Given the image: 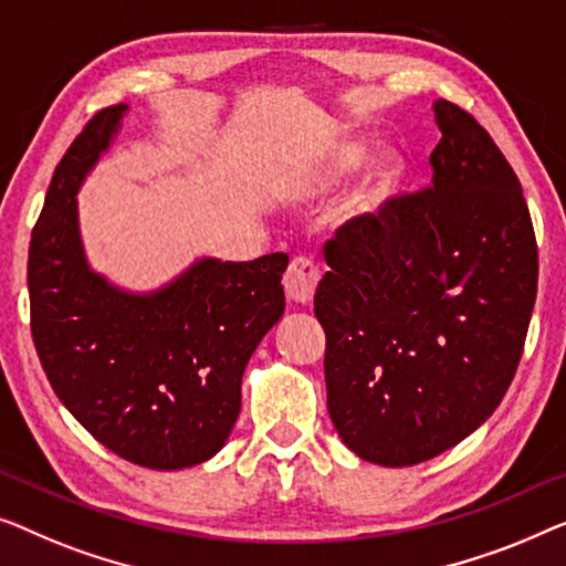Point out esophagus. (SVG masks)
<instances>
[{
    "label": "esophagus",
    "instance_id": "esophagus-1",
    "mask_svg": "<svg viewBox=\"0 0 566 566\" xmlns=\"http://www.w3.org/2000/svg\"><path fill=\"white\" fill-rule=\"evenodd\" d=\"M317 284H321V266L310 256H294L284 272L286 297L307 305L315 297Z\"/></svg>",
    "mask_w": 566,
    "mask_h": 566
}]
</instances>
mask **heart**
<instances>
[{
	"instance_id": "heart-1",
	"label": "heart",
	"mask_w": 566,
	"mask_h": 566,
	"mask_svg": "<svg viewBox=\"0 0 566 566\" xmlns=\"http://www.w3.org/2000/svg\"><path fill=\"white\" fill-rule=\"evenodd\" d=\"M361 158L364 156L359 148H354V146L340 148L338 154L333 156L328 169L317 177V187H328L333 179L340 177V174L356 169V166L361 164ZM395 185H397V166L385 161L369 174V179H366L359 192H356L348 210H352L354 218H371V214H377L381 207H385L389 197H392Z\"/></svg>"
}]
</instances>
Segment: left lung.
I'll use <instances>...</instances> for the list:
<instances>
[{"label": "left lung", "mask_w": 566, "mask_h": 566, "mask_svg": "<svg viewBox=\"0 0 566 566\" xmlns=\"http://www.w3.org/2000/svg\"><path fill=\"white\" fill-rule=\"evenodd\" d=\"M433 109V181L346 220L315 292L331 420L381 467L439 457L495 412L536 302L538 245L513 166L472 113Z\"/></svg>", "instance_id": "1"}]
</instances>
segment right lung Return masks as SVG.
<instances>
[{
    "mask_svg": "<svg viewBox=\"0 0 566 566\" xmlns=\"http://www.w3.org/2000/svg\"><path fill=\"white\" fill-rule=\"evenodd\" d=\"M125 109H99L55 166L30 238V331L53 392L94 439L138 467L185 469L233 431L245 364L284 313L290 256L205 259L148 297L92 274L74 195Z\"/></svg>",
    "mask_w": 566,
    "mask_h": 566,
    "instance_id": "obj_1",
    "label": "right lung"
}]
</instances>
